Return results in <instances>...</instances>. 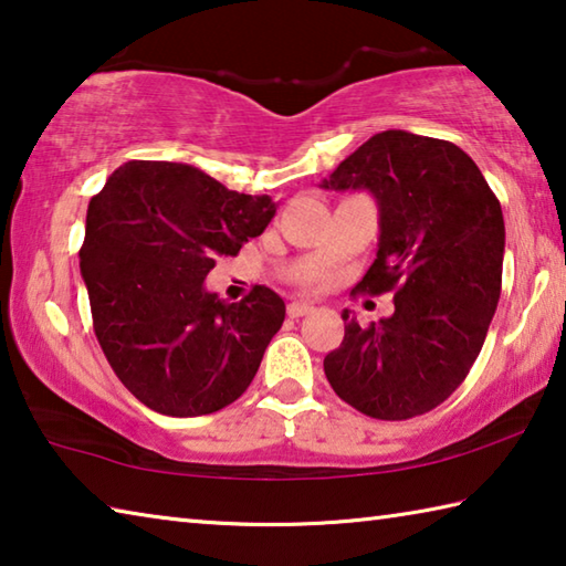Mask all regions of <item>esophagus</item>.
I'll use <instances>...</instances> for the list:
<instances>
[{"label":"esophagus","instance_id":"esophagus-1","mask_svg":"<svg viewBox=\"0 0 566 566\" xmlns=\"http://www.w3.org/2000/svg\"><path fill=\"white\" fill-rule=\"evenodd\" d=\"M310 312H314V306H312L310 302L294 300V302L286 304V314H290L292 319H296V317H304V314H310Z\"/></svg>","mask_w":566,"mask_h":566}]
</instances>
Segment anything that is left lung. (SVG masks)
Listing matches in <instances>:
<instances>
[{"label": "left lung", "instance_id": "obj_1", "mask_svg": "<svg viewBox=\"0 0 566 566\" xmlns=\"http://www.w3.org/2000/svg\"><path fill=\"white\" fill-rule=\"evenodd\" d=\"M319 187L377 199V260L357 290H395L387 319L359 327L342 314L344 339L324 357V375L367 417L424 415L462 385L500 302V199L452 142L405 129L375 134Z\"/></svg>", "mask_w": 566, "mask_h": 566}]
</instances>
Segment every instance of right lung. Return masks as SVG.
Wrapping results in <instances>:
<instances>
[{
  "label": "right lung",
  "mask_w": 566,
  "mask_h": 566,
  "mask_svg": "<svg viewBox=\"0 0 566 566\" xmlns=\"http://www.w3.org/2000/svg\"><path fill=\"white\" fill-rule=\"evenodd\" d=\"M274 214L272 197L239 195L179 161H127L92 197L80 270L94 334L142 405L202 417L252 385L284 300L256 284L229 304L205 280Z\"/></svg>",
  "instance_id": "right-lung-1"
}]
</instances>
